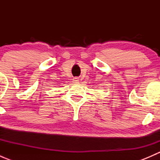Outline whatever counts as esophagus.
Wrapping results in <instances>:
<instances>
[{"label": "esophagus", "instance_id": "34e87169", "mask_svg": "<svg viewBox=\"0 0 160 160\" xmlns=\"http://www.w3.org/2000/svg\"><path fill=\"white\" fill-rule=\"evenodd\" d=\"M73 81L75 82V83H78V81H79V78H77V77H75V78L73 79Z\"/></svg>", "mask_w": 160, "mask_h": 160}]
</instances>
